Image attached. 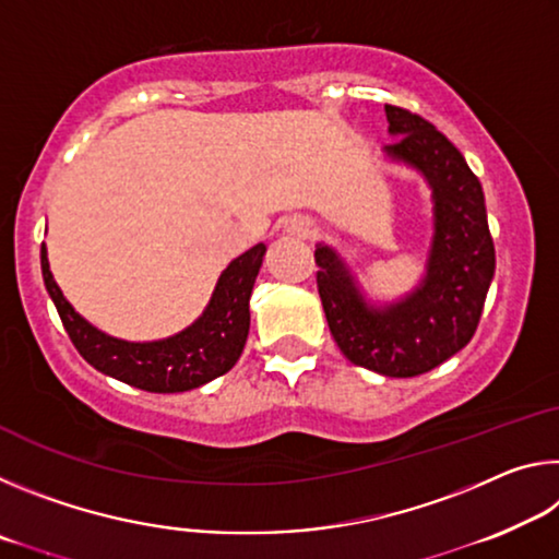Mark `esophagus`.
I'll use <instances>...</instances> for the list:
<instances>
[{"label":"esophagus","mask_w":559,"mask_h":559,"mask_svg":"<svg viewBox=\"0 0 559 559\" xmlns=\"http://www.w3.org/2000/svg\"><path fill=\"white\" fill-rule=\"evenodd\" d=\"M290 231L296 234V236H302V239H308V236H313V234H316L313 224L306 222V219H298V222H293V224H290Z\"/></svg>","instance_id":"esophagus-1"}]
</instances>
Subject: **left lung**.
<instances>
[{
  "label": "left lung",
  "instance_id": "left-lung-1",
  "mask_svg": "<svg viewBox=\"0 0 559 559\" xmlns=\"http://www.w3.org/2000/svg\"><path fill=\"white\" fill-rule=\"evenodd\" d=\"M394 163L431 187L433 236L427 273L404 298L372 306L335 249L318 243V293L335 343L349 362L384 377H416L447 362L476 333L496 249L478 177L447 135L416 112L384 106Z\"/></svg>",
  "mask_w": 559,
  "mask_h": 559
}]
</instances>
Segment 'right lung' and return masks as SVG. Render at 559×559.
I'll return each instance as SVG.
<instances>
[{
	"label": "right lung",
	"mask_w": 559,
	"mask_h": 559,
	"mask_svg": "<svg viewBox=\"0 0 559 559\" xmlns=\"http://www.w3.org/2000/svg\"><path fill=\"white\" fill-rule=\"evenodd\" d=\"M263 253H266V246L257 243L239 259H234L216 281L204 313L182 333L155 340V343H128V340L106 335L75 313L51 276L46 246H41V273L66 333L88 365L138 390L173 394L197 390L216 380L229 372L241 357L251 323L249 298Z\"/></svg>",
	"instance_id": "1"
}]
</instances>
